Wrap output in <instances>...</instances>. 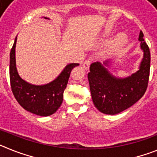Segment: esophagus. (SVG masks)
I'll return each mask as SVG.
<instances>
[{
  "label": "esophagus",
  "mask_w": 157,
  "mask_h": 157,
  "mask_svg": "<svg viewBox=\"0 0 157 157\" xmlns=\"http://www.w3.org/2000/svg\"><path fill=\"white\" fill-rule=\"evenodd\" d=\"M90 63H91V60L90 59H86L84 63H83L82 64V67H84V68L86 69V70H88L89 67H90Z\"/></svg>",
  "instance_id": "1"
}]
</instances>
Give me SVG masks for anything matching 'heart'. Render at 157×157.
I'll return each instance as SVG.
<instances>
[{
  "instance_id": "heart-1",
  "label": "heart",
  "mask_w": 157,
  "mask_h": 157,
  "mask_svg": "<svg viewBox=\"0 0 157 157\" xmlns=\"http://www.w3.org/2000/svg\"><path fill=\"white\" fill-rule=\"evenodd\" d=\"M127 41V36L125 34L121 33L119 34L116 36V39L114 41V45L115 46H120V45H123V43H125Z\"/></svg>"
}]
</instances>
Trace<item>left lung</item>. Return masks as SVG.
Segmentation results:
<instances>
[{
    "label": "left lung",
    "instance_id": "obj_1",
    "mask_svg": "<svg viewBox=\"0 0 157 157\" xmlns=\"http://www.w3.org/2000/svg\"><path fill=\"white\" fill-rule=\"evenodd\" d=\"M140 31L141 48L144 52L139 70L125 78L110 74L100 62L90 65L88 73L91 96L94 105L101 112L116 115L126 110L142 98L147 90L150 70V51ZM109 61L104 62L108 66Z\"/></svg>",
    "mask_w": 157,
    "mask_h": 157
}]
</instances>
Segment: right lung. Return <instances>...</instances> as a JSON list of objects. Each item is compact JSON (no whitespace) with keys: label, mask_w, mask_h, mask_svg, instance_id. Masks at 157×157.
<instances>
[{"label":"right lung","mask_w":157,"mask_h":157,"mask_svg":"<svg viewBox=\"0 0 157 157\" xmlns=\"http://www.w3.org/2000/svg\"><path fill=\"white\" fill-rule=\"evenodd\" d=\"M45 19L48 18L45 17ZM16 40L17 37L11 49L9 65L10 84L14 97L25 110L33 114L41 116L52 115L63 102V91L67 85L72 69L79 63L67 65L56 79L48 84L32 85L22 79L18 74L16 65Z\"/></svg>","instance_id":"1"}]
</instances>
